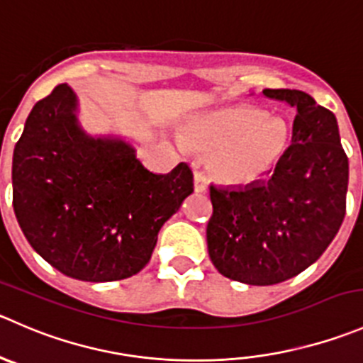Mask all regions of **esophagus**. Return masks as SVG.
Returning a JSON list of instances; mask_svg holds the SVG:
<instances>
[{
  "label": "esophagus",
  "instance_id": "34e87169",
  "mask_svg": "<svg viewBox=\"0 0 363 363\" xmlns=\"http://www.w3.org/2000/svg\"><path fill=\"white\" fill-rule=\"evenodd\" d=\"M193 182H195V191L196 193H206L207 191L206 175H203L200 170H195V174H193Z\"/></svg>",
  "mask_w": 363,
  "mask_h": 363
}]
</instances>
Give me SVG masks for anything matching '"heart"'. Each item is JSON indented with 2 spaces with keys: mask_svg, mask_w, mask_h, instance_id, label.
<instances>
[{
  "mask_svg": "<svg viewBox=\"0 0 363 363\" xmlns=\"http://www.w3.org/2000/svg\"><path fill=\"white\" fill-rule=\"evenodd\" d=\"M289 129L282 118H269L250 106L218 111L196 122L188 143L200 150H214L211 168L227 184H252L279 163L286 152Z\"/></svg>",
  "mask_w": 363,
  "mask_h": 363,
  "instance_id": "heart-1",
  "label": "heart"
}]
</instances>
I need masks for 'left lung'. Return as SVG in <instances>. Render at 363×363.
<instances>
[{
    "label": "left lung",
    "mask_w": 363,
    "mask_h": 363,
    "mask_svg": "<svg viewBox=\"0 0 363 363\" xmlns=\"http://www.w3.org/2000/svg\"><path fill=\"white\" fill-rule=\"evenodd\" d=\"M262 94L296 111L289 149L267 181L209 188V257L221 275L248 286L293 279L323 255L342 225L350 177L332 111L301 90Z\"/></svg>",
    "instance_id": "8db88e82"
}]
</instances>
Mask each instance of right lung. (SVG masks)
<instances>
[{
  "instance_id": "obj_1",
  "label": "right lung",
  "mask_w": 363,
  "mask_h": 363,
  "mask_svg": "<svg viewBox=\"0 0 363 363\" xmlns=\"http://www.w3.org/2000/svg\"><path fill=\"white\" fill-rule=\"evenodd\" d=\"M67 83L30 111L13 149V213L35 252L83 282L136 275L157 232L193 193V172L179 163L147 170L121 138L86 135Z\"/></svg>"
}]
</instances>
